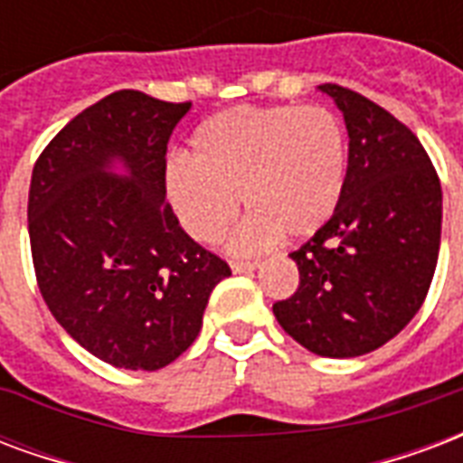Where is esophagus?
<instances>
[{"label":"esophagus","instance_id":"1","mask_svg":"<svg viewBox=\"0 0 463 463\" xmlns=\"http://www.w3.org/2000/svg\"><path fill=\"white\" fill-rule=\"evenodd\" d=\"M259 266V260H232V270H234V273H251V270H256Z\"/></svg>","mask_w":463,"mask_h":463}]
</instances>
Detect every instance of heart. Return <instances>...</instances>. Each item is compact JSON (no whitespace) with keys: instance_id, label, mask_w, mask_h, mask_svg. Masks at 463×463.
I'll list each match as a JSON object with an SVG mask.
<instances>
[{"instance_id":"b5f03b06","label":"heart","mask_w":463,"mask_h":463,"mask_svg":"<svg viewBox=\"0 0 463 463\" xmlns=\"http://www.w3.org/2000/svg\"><path fill=\"white\" fill-rule=\"evenodd\" d=\"M190 161H173L165 187L185 232L219 241L239 212L251 217L232 239L234 251H256L280 232L317 234L346 193L349 141L332 109L312 104L234 107L194 128Z\"/></svg>"}]
</instances>
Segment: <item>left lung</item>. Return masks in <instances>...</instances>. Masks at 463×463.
I'll list each match as a JSON object with an SVG mask.
<instances>
[{
	"mask_svg": "<svg viewBox=\"0 0 463 463\" xmlns=\"http://www.w3.org/2000/svg\"><path fill=\"white\" fill-rule=\"evenodd\" d=\"M349 131L339 210L290 253L300 285L273 315L319 356L351 359L383 346L415 317L442 236V185L420 138L383 107L325 82Z\"/></svg>",
	"mask_w": 463,
	"mask_h": 463,
	"instance_id": "8db88e82",
	"label": "left lung"
}]
</instances>
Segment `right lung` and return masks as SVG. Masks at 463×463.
Listing matches in <instances>:
<instances>
[{
    "label": "right lung",
    "instance_id": "add662e5",
    "mask_svg": "<svg viewBox=\"0 0 463 463\" xmlns=\"http://www.w3.org/2000/svg\"><path fill=\"white\" fill-rule=\"evenodd\" d=\"M190 102L119 90L43 148L29 190L38 290L68 335L117 368L156 371L200 335L227 260L193 241L165 203V151ZM121 160L124 179L109 173Z\"/></svg>",
    "mask_w": 463,
    "mask_h": 463
}]
</instances>
